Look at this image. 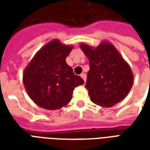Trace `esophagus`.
Segmentation results:
<instances>
[{"instance_id": "esophagus-1", "label": "esophagus", "mask_w": 150, "mask_h": 150, "mask_svg": "<svg viewBox=\"0 0 150 150\" xmlns=\"http://www.w3.org/2000/svg\"><path fill=\"white\" fill-rule=\"evenodd\" d=\"M80 76H81L82 78H83V79L84 80V82H86V80H87V75H86V74L83 73V74H81V75H80Z\"/></svg>"}]
</instances>
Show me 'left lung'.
<instances>
[{"mask_svg":"<svg viewBox=\"0 0 150 150\" xmlns=\"http://www.w3.org/2000/svg\"><path fill=\"white\" fill-rule=\"evenodd\" d=\"M80 48L89 59L85 88L91 100L107 108L123 100L133 84V75L115 46L103 42L96 48L81 43Z\"/></svg>","mask_w":150,"mask_h":150,"instance_id":"8db88e82","label":"left lung"}]
</instances>
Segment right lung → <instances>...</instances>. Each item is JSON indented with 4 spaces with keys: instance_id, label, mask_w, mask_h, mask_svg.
I'll return each mask as SVG.
<instances>
[{
    "instance_id": "obj_1",
    "label": "right lung",
    "mask_w": 150,
    "mask_h": 150,
    "mask_svg": "<svg viewBox=\"0 0 150 150\" xmlns=\"http://www.w3.org/2000/svg\"><path fill=\"white\" fill-rule=\"evenodd\" d=\"M72 48L53 40L38 51L25 69V88L41 108L55 110L66 106L71 100L75 88L84 83L66 62Z\"/></svg>"
}]
</instances>
